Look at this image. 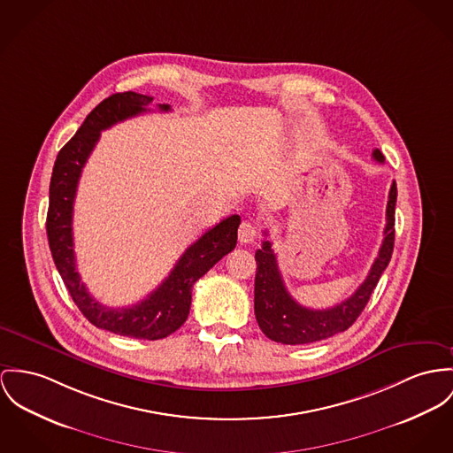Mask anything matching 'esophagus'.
<instances>
[{
  "label": "esophagus",
  "mask_w": 453,
  "mask_h": 453,
  "mask_svg": "<svg viewBox=\"0 0 453 453\" xmlns=\"http://www.w3.org/2000/svg\"><path fill=\"white\" fill-rule=\"evenodd\" d=\"M257 236H258V227L253 222H250V220L242 222V226L238 229V238L242 243H253L257 240Z\"/></svg>",
  "instance_id": "obj_1"
}]
</instances>
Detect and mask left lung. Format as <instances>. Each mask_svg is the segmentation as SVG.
<instances>
[{
  "mask_svg": "<svg viewBox=\"0 0 453 453\" xmlns=\"http://www.w3.org/2000/svg\"><path fill=\"white\" fill-rule=\"evenodd\" d=\"M372 158L384 162L383 153L380 150L372 151ZM395 205L396 182L393 180L388 195L386 227L380 253L367 278L357 288V291L345 302L331 309L313 311L295 302L279 273L278 258L273 251V244L264 242L262 248L255 253V317L262 333L273 342L284 345H307L347 331L365 309L378 280L391 260L395 246Z\"/></svg>",
  "mask_w": 453,
  "mask_h": 453,
  "instance_id": "8db88e82",
  "label": "left lung"
}]
</instances>
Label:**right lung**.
Listing matches in <instances>:
<instances>
[{
	"mask_svg": "<svg viewBox=\"0 0 453 453\" xmlns=\"http://www.w3.org/2000/svg\"><path fill=\"white\" fill-rule=\"evenodd\" d=\"M151 102V96L134 91L115 93L104 98L86 117L79 131L60 150L55 160L50 182V207L46 215V233L51 257L73 303L93 326L136 340L167 338L186 322L191 307L193 284L205 276L224 255L234 250L238 242V227L242 224L240 215H231L213 226L202 238L186 248L165 280H162L155 291L136 305L111 309L89 295L75 269L72 236V215L79 177L100 140L102 131L146 111V106ZM158 108L162 111H169L171 104H158Z\"/></svg>",
	"mask_w": 453,
	"mask_h": 453,
	"instance_id": "add662e5",
	"label": "right lung"
}]
</instances>
